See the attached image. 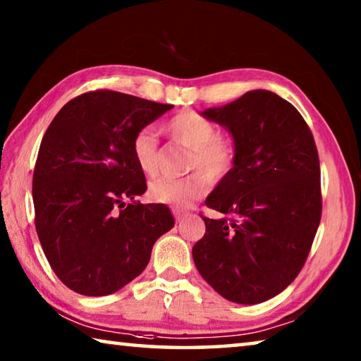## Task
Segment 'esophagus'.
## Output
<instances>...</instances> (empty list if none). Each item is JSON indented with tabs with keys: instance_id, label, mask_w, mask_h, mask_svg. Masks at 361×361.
Wrapping results in <instances>:
<instances>
[{
	"instance_id": "esophagus-1",
	"label": "esophagus",
	"mask_w": 361,
	"mask_h": 361,
	"mask_svg": "<svg viewBox=\"0 0 361 361\" xmlns=\"http://www.w3.org/2000/svg\"><path fill=\"white\" fill-rule=\"evenodd\" d=\"M173 215H175V219H176V221H181V219H183V216H185V213H183L181 210H173Z\"/></svg>"
}]
</instances>
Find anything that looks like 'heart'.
I'll return each mask as SVG.
<instances>
[{"mask_svg":"<svg viewBox=\"0 0 361 361\" xmlns=\"http://www.w3.org/2000/svg\"><path fill=\"white\" fill-rule=\"evenodd\" d=\"M167 130L176 142L191 149L188 169L200 170L186 178H157L151 183L149 195L156 202L186 209L209 191V178L221 180L234 166L235 149L228 137L218 135L210 119L194 111L176 114L167 122ZM132 152L143 173L157 169V137L152 127L140 129L132 140ZM204 173L202 174V172Z\"/></svg>","mask_w":361,"mask_h":361,"instance_id":"b5f03b06","label":"heart"}]
</instances>
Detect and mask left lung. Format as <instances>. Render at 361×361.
<instances>
[{
    "mask_svg": "<svg viewBox=\"0 0 361 361\" xmlns=\"http://www.w3.org/2000/svg\"><path fill=\"white\" fill-rule=\"evenodd\" d=\"M200 116L231 133L235 157L205 200L228 218L202 216L205 235L192 247L194 264L228 301L264 302L296 279L320 224L312 132L290 102L262 89Z\"/></svg>",
    "mask_w": 361,
    "mask_h": 361,
    "instance_id": "8db88e82",
    "label": "left lung"
}]
</instances>
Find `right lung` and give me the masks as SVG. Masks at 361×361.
Here are the masks:
<instances>
[{"instance_id":"add662e5","label":"right lung","mask_w":361,"mask_h":361,"mask_svg":"<svg viewBox=\"0 0 361 361\" xmlns=\"http://www.w3.org/2000/svg\"><path fill=\"white\" fill-rule=\"evenodd\" d=\"M172 108L95 90L66 103L42 137L33 173L36 232L52 271L79 295L119 291L175 226L167 205L137 202L146 181L132 152L135 133Z\"/></svg>"}]
</instances>
